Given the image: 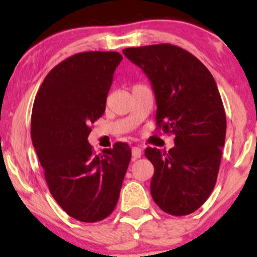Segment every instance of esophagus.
<instances>
[{"label": "esophagus", "mask_w": 257, "mask_h": 257, "mask_svg": "<svg viewBox=\"0 0 257 257\" xmlns=\"http://www.w3.org/2000/svg\"><path fill=\"white\" fill-rule=\"evenodd\" d=\"M141 155H143V150H141L140 147H138V146L132 147V156H133V159L140 158Z\"/></svg>", "instance_id": "34e87169"}]
</instances>
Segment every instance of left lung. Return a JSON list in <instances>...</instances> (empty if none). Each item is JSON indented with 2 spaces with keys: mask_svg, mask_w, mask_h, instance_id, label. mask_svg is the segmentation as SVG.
I'll use <instances>...</instances> for the list:
<instances>
[{
  "mask_svg": "<svg viewBox=\"0 0 257 257\" xmlns=\"http://www.w3.org/2000/svg\"><path fill=\"white\" fill-rule=\"evenodd\" d=\"M123 54L151 81L157 129L174 135L168 152L145 150L155 167L152 198L174 216L193 213L213 192L225 145L226 113L215 79L193 54L169 43Z\"/></svg>",
  "mask_w": 257,
  "mask_h": 257,
  "instance_id": "left-lung-1",
  "label": "left lung"
}]
</instances>
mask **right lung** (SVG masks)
Returning a JSON list of instances; mask_svg holds the SVG:
<instances>
[{"mask_svg":"<svg viewBox=\"0 0 257 257\" xmlns=\"http://www.w3.org/2000/svg\"><path fill=\"white\" fill-rule=\"evenodd\" d=\"M117 52L71 55L49 71L31 114V139L53 198L82 222H98L113 211L132 150L117 143L95 155L90 124L104 114Z\"/></svg>","mask_w":257,"mask_h":257,"instance_id":"add662e5","label":"right lung"}]
</instances>
